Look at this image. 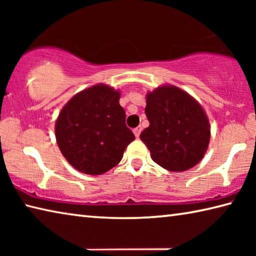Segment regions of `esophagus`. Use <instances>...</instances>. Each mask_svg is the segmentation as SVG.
<instances>
[{"label":"esophagus","instance_id":"obj_1","mask_svg":"<svg viewBox=\"0 0 256 256\" xmlns=\"http://www.w3.org/2000/svg\"><path fill=\"white\" fill-rule=\"evenodd\" d=\"M141 131H142V128H141V126H138V128H136L133 130V132H134V134H136V138L140 136V133H141Z\"/></svg>","mask_w":256,"mask_h":256}]
</instances>
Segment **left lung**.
Segmentation results:
<instances>
[{
    "instance_id": "1",
    "label": "left lung",
    "mask_w": 256,
    "mask_h": 256,
    "mask_svg": "<svg viewBox=\"0 0 256 256\" xmlns=\"http://www.w3.org/2000/svg\"><path fill=\"white\" fill-rule=\"evenodd\" d=\"M150 125L140 134L151 158L170 172H184L200 162L210 140L209 120L196 100L172 86L146 96Z\"/></svg>"
}]
</instances>
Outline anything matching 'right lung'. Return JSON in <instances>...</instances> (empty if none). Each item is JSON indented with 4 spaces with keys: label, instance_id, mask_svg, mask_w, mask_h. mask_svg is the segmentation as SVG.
<instances>
[{
    "label": "right lung",
    "instance_id": "right-lung-1",
    "mask_svg": "<svg viewBox=\"0 0 256 256\" xmlns=\"http://www.w3.org/2000/svg\"><path fill=\"white\" fill-rule=\"evenodd\" d=\"M120 92L97 84L76 94L60 110L55 134L58 148L73 167L104 174L123 158L134 134L125 124Z\"/></svg>",
    "mask_w": 256,
    "mask_h": 256
}]
</instances>
